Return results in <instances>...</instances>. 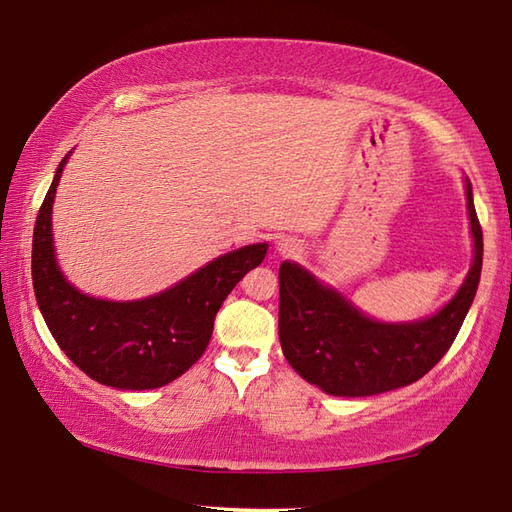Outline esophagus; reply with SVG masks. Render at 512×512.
Here are the masks:
<instances>
[{"label": "esophagus", "mask_w": 512, "mask_h": 512, "mask_svg": "<svg viewBox=\"0 0 512 512\" xmlns=\"http://www.w3.org/2000/svg\"><path fill=\"white\" fill-rule=\"evenodd\" d=\"M276 249H278V254H283V256H294L301 252V247H298L294 238H281L276 243Z\"/></svg>", "instance_id": "34e87169"}]
</instances>
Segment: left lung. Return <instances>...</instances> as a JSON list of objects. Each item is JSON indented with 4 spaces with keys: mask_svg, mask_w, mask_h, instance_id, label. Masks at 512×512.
<instances>
[{
    "mask_svg": "<svg viewBox=\"0 0 512 512\" xmlns=\"http://www.w3.org/2000/svg\"><path fill=\"white\" fill-rule=\"evenodd\" d=\"M475 260L455 298L414 323H379L296 263L278 269V339L287 363L332 397H370L419 381L441 361L477 294L484 236L466 180Z\"/></svg>",
    "mask_w": 512,
    "mask_h": 512,
    "instance_id": "obj_1",
    "label": "left lung"
}]
</instances>
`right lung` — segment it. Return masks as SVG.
<instances>
[{"label": "right lung", "mask_w": 512, "mask_h": 512, "mask_svg": "<svg viewBox=\"0 0 512 512\" xmlns=\"http://www.w3.org/2000/svg\"><path fill=\"white\" fill-rule=\"evenodd\" d=\"M69 156L57 167L35 220L37 305L62 352L93 381L118 390H156L185 374L207 350L220 305L249 269L263 263L267 245L240 247L140 301L86 296L66 281L53 249L51 211Z\"/></svg>", "instance_id": "obj_1"}]
</instances>
